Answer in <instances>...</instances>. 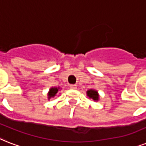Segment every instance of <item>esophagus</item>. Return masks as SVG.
I'll return each instance as SVG.
<instances>
[{
  "label": "esophagus",
  "mask_w": 146,
  "mask_h": 146,
  "mask_svg": "<svg viewBox=\"0 0 146 146\" xmlns=\"http://www.w3.org/2000/svg\"><path fill=\"white\" fill-rule=\"evenodd\" d=\"M70 88L73 89V90H75V89H77V85L76 84H71V85H70Z\"/></svg>",
  "instance_id": "esophagus-1"
}]
</instances>
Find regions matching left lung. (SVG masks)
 Here are the masks:
<instances>
[{"instance_id":"left-lung-1","label":"left lung","mask_w":146,"mask_h":146,"mask_svg":"<svg viewBox=\"0 0 146 146\" xmlns=\"http://www.w3.org/2000/svg\"><path fill=\"white\" fill-rule=\"evenodd\" d=\"M87 96L91 99H93L94 101H98L99 100V94L98 91L94 90V89H89L87 91Z\"/></svg>"}]
</instances>
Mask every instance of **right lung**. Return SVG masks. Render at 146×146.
I'll return each mask as SVG.
<instances>
[{"label": "right lung", "mask_w": 146, "mask_h": 146, "mask_svg": "<svg viewBox=\"0 0 146 146\" xmlns=\"http://www.w3.org/2000/svg\"><path fill=\"white\" fill-rule=\"evenodd\" d=\"M60 90V87H52L48 92V100H50L51 98H55V96H57L58 91Z\"/></svg>", "instance_id": "obj_1"}]
</instances>
